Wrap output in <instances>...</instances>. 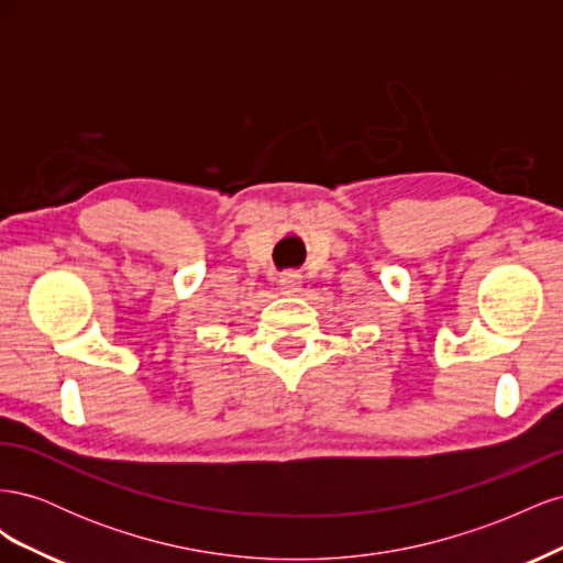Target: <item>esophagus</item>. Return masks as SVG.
I'll use <instances>...</instances> for the list:
<instances>
[{"instance_id": "1", "label": "esophagus", "mask_w": 563, "mask_h": 563, "mask_svg": "<svg viewBox=\"0 0 563 563\" xmlns=\"http://www.w3.org/2000/svg\"><path fill=\"white\" fill-rule=\"evenodd\" d=\"M300 286H302V277L298 275V272H294V269L284 272V275L279 277V291L284 296H296L300 291Z\"/></svg>"}]
</instances>
